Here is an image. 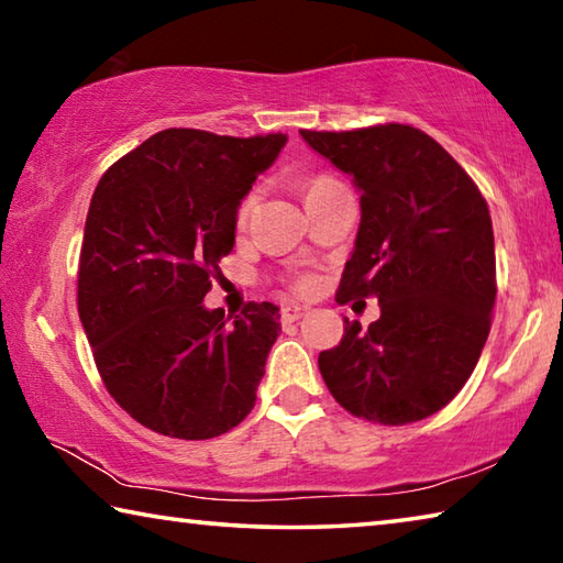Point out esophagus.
<instances>
[{"instance_id": "1", "label": "esophagus", "mask_w": 563, "mask_h": 563, "mask_svg": "<svg viewBox=\"0 0 563 563\" xmlns=\"http://www.w3.org/2000/svg\"><path fill=\"white\" fill-rule=\"evenodd\" d=\"M308 312H310L308 305H300V302H285L283 305V320H288V322L300 320L302 316H308Z\"/></svg>"}]
</instances>
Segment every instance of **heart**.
Returning <instances> with one entry per match:
<instances>
[{
  "instance_id": "heart-1",
  "label": "heart",
  "mask_w": 563,
  "mask_h": 563,
  "mask_svg": "<svg viewBox=\"0 0 563 563\" xmlns=\"http://www.w3.org/2000/svg\"><path fill=\"white\" fill-rule=\"evenodd\" d=\"M325 184H332V178H316V180H312V184H310L308 190L318 188V186H325ZM255 203H258V196H255V194H247V196L243 198L241 206H238V213H235V223H238V225H245V223H247V218H251Z\"/></svg>"
}]
</instances>
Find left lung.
<instances>
[{
  "label": "left lung",
  "mask_w": 563,
  "mask_h": 563,
  "mask_svg": "<svg viewBox=\"0 0 563 563\" xmlns=\"http://www.w3.org/2000/svg\"><path fill=\"white\" fill-rule=\"evenodd\" d=\"M360 190L355 251L338 300H379V320L345 318L318 365L350 415L379 424L424 419L474 373L492 328L497 258L487 201L424 131L379 123L300 131Z\"/></svg>",
  "instance_id": "1"
}]
</instances>
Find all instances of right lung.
Wrapping results in <instances>:
<instances>
[{"mask_svg":"<svg viewBox=\"0 0 563 563\" xmlns=\"http://www.w3.org/2000/svg\"><path fill=\"white\" fill-rule=\"evenodd\" d=\"M285 141L166 129L119 158L93 190L79 318L109 395L148 430L211 440L255 405L278 308L247 302L231 320L203 298L233 251L238 206Z\"/></svg>","mask_w":563,"mask_h":563,"instance_id":"right-lung-1","label":"right lung"}]
</instances>
